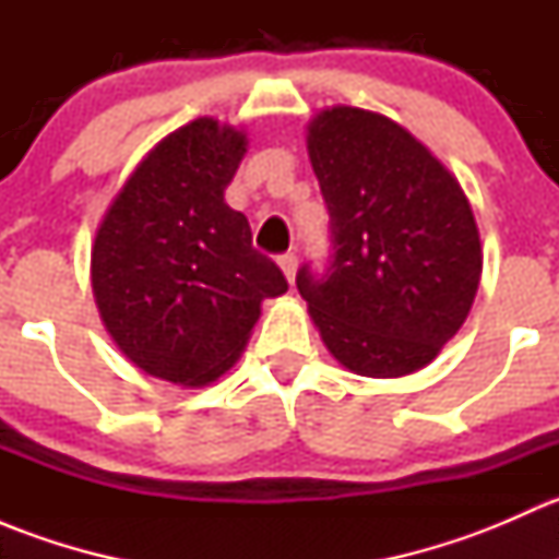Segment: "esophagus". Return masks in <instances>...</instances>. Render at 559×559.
I'll return each instance as SVG.
<instances>
[{"label":"esophagus","mask_w":559,"mask_h":559,"mask_svg":"<svg viewBox=\"0 0 559 559\" xmlns=\"http://www.w3.org/2000/svg\"><path fill=\"white\" fill-rule=\"evenodd\" d=\"M278 264H281V270H284L286 281H289V284H295V275H297V253H295V251L281 253Z\"/></svg>","instance_id":"obj_1"}]
</instances>
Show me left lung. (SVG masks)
<instances>
[{"mask_svg": "<svg viewBox=\"0 0 559 559\" xmlns=\"http://www.w3.org/2000/svg\"><path fill=\"white\" fill-rule=\"evenodd\" d=\"M330 259L297 289L332 357L370 379L436 359L476 297L481 243L454 175L400 123L332 107L308 127Z\"/></svg>", "mask_w": 559, "mask_h": 559, "instance_id": "obj_1", "label": "left lung"}]
</instances>
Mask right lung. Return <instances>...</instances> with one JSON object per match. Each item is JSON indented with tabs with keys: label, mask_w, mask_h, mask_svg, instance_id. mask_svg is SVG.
Masks as SVG:
<instances>
[{
	"label": "right lung",
	"mask_w": 559,
	"mask_h": 559,
	"mask_svg": "<svg viewBox=\"0 0 559 559\" xmlns=\"http://www.w3.org/2000/svg\"><path fill=\"white\" fill-rule=\"evenodd\" d=\"M246 134L197 118L162 140L107 211L92 253V286L116 346L173 384L218 379L259 319L264 297L289 289L251 246L224 189Z\"/></svg>",
	"instance_id": "right-lung-1"
}]
</instances>
